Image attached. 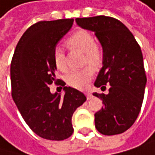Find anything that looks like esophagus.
I'll list each match as a JSON object with an SVG mask.
<instances>
[{"label": "esophagus", "instance_id": "esophagus-1", "mask_svg": "<svg viewBox=\"0 0 155 155\" xmlns=\"http://www.w3.org/2000/svg\"><path fill=\"white\" fill-rule=\"evenodd\" d=\"M85 94H86V97H87V99H88V100H90V99H91V98H92V94H91V92H89V91H87Z\"/></svg>", "mask_w": 155, "mask_h": 155}]
</instances>
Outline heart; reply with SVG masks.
<instances>
[{
    "label": "heart",
    "mask_w": 155,
    "mask_h": 155,
    "mask_svg": "<svg viewBox=\"0 0 155 155\" xmlns=\"http://www.w3.org/2000/svg\"><path fill=\"white\" fill-rule=\"evenodd\" d=\"M66 45L70 49L78 50L84 52V63H89L93 67L101 66L104 60L103 49L95 43V38L90 31L80 29L71 35L66 41ZM53 61L56 68L61 72H66L68 67L65 62V55L60 47H56L53 51ZM94 70L91 66H86L79 70L69 73L66 78V83L76 89L86 88L89 81L92 78Z\"/></svg>",
    "instance_id": "heart-1"
}]
</instances>
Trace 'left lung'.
I'll use <instances>...</instances> for the list:
<instances>
[{
    "label": "left lung",
    "instance_id": "8db88e82",
    "mask_svg": "<svg viewBox=\"0 0 155 155\" xmlns=\"http://www.w3.org/2000/svg\"><path fill=\"white\" fill-rule=\"evenodd\" d=\"M77 24L93 31L103 47V67L94 85L109 93L93 95L103 101L104 107L95 114V127L100 133L121 134L136 121L146 86L143 57L140 45L119 20L104 15L77 18Z\"/></svg>",
    "mask_w": 155,
    "mask_h": 155
}]
</instances>
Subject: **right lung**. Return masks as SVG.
<instances>
[{
    "mask_svg": "<svg viewBox=\"0 0 155 155\" xmlns=\"http://www.w3.org/2000/svg\"><path fill=\"white\" fill-rule=\"evenodd\" d=\"M74 19L40 21L29 27L19 40L11 63L12 97L28 126L41 138L63 140L74 128L72 115L87 100L81 91L64 87V94L51 93L55 78L53 51L70 30Z\"/></svg>",
    "mask_w": 155,
    "mask_h": 155,
    "instance_id": "1",
    "label": "right lung"
}]
</instances>
